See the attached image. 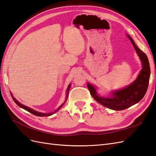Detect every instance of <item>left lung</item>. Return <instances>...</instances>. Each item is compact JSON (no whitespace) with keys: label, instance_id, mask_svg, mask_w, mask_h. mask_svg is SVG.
Returning a JSON list of instances; mask_svg holds the SVG:
<instances>
[{"label":"left lung","instance_id":"obj_1","mask_svg":"<svg viewBox=\"0 0 156 156\" xmlns=\"http://www.w3.org/2000/svg\"><path fill=\"white\" fill-rule=\"evenodd\" d=\"M126 36L131 41L142 65V69L136 80L122 89L111 91L108 97L100 96L97 92L95 86L89 83L87 84L91 96L94 99L104 107L115 111H122L138 103L145 95L149 85L150 67L147 57L138 48L132 37L128 34Z\"/></svg>","mask_w":156,"mask_h":156}]
</instances>
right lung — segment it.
<instances>
[{
	"instance_id": "obj_1",
	"label": "right lung",
	"mask_w": 156,
	"mask_h": 156,
	"mask_svg": "<svg viewBox=\"0 0 156 156\" xmlns=\"http://www.w3.org/2000/svg\"><path fill=\"white\" fill-rule=\"evenodd\" d=\"M70 88H71V83H70V84H69V85H68V87H67V90H66V98L65 101H64V102H63V103L62 104V105H60L58 108H57L56 110H55L54 111H52V112H48V113L40 112L35 111V110H33L32 108H30V107H26V106L21 104L20 102H19L16 99V98H15L13 97L12 93H10V94H11V96H12V99H13L14 101L15 102V103H16V104L18 106V107H20V108H23V109L26 110V111H27L28 112H30V113H32V114H33V115H36V116H51V115H54V113L58 112V111H59V110L61 108H62L64 105H65L66 102L67 101V99L68 94H69V90H70Z\"/></svg>"
}]
</instances>
